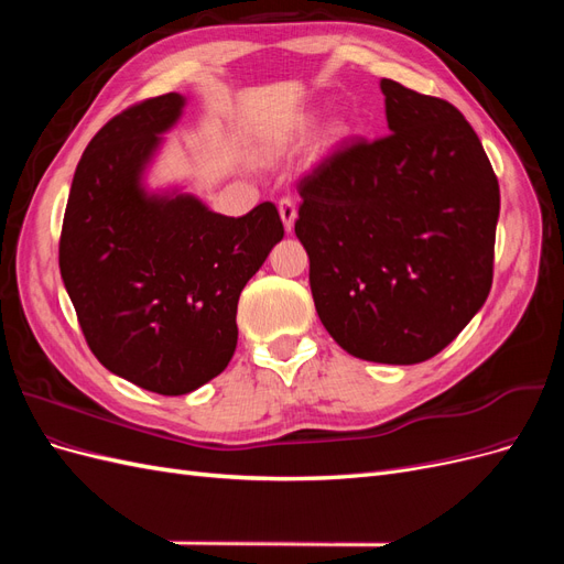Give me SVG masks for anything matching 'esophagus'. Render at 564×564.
Instances as JSON below:
<instances>
[{
	"label": "esophagus",
	"instance_id": "34e87169",
	"mask_svg": "<svg viewBox=\"0 0 564 564\" xmlns=\"http://www.w3.org/2000/svg\"><path fill=\"white\" fill-rule=\"evenodd\" d=\"M278 209H280V216H282L284 230L292 232L294 220H296V202L292 197H282L280 204H278Z\"/></svg>",
	"mask_w": 564,
	"mask_h": 564
}]
</instances>
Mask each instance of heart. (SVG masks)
<instances>
[{"label":"heart","mask_w":564,"mask_h":564,"mask_svg":"<svg viewBox=\"0 0 564 564\" xmlns=\"http://www.w3.org/2000/svg\"><path fill=\"white\" fill-rule=\"evenodd\" d=\"M329 135H332V139H336V135H340V127H332V129H329Z\"/></svg>","instance_id":"b5f03b06"}]
</instances>
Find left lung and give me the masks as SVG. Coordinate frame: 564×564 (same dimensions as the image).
<instances>
[{"instance_id":"obj_1","label":"left lung","mask_w":564,"mask_h":564,"mask_svg":"<svg viewBox=\"0 0 564 564\" xmlns=\"http://www.w3.org/2000/svg\"><path fill=\"white\" fill-rule=\"evenodd\" d=\"M390 133L357 139L299 183L296 237L324 329L369 362L416 365L482 308L499 181L452 104L381 79Z\"/></svg>"}]
</instances>
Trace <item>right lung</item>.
I'll return each mask as SVG.
<instances>
[{"label": "right lung", "mask_w": 564, "mask_h": 564, "mask_svg": "<svg viewBox=\"0 0 564 564\" xmlns=\"http://www.w3.org/2000/svg\"><path fill=\"white\" fill-rule=\"evenodd\" d=\"M164 94L115 115L84 150L58 265L84 338L117 377L185 395L237 346V301L284 228L272 202L216 214L185 193H148L143 172L183 112Z\"/></svg>", "instance_id": "add662e5"}]
</instances>
